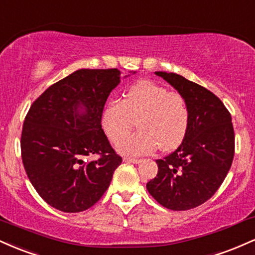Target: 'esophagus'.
Masks as SVG:
<instances>
[{"mask_svg": "<svg viewBox=\"0 0 255 255\" xmlns=\"http://www.w3.org/2000/svg\"><path fill=\"white\" fill-rule=\"evenodd\" d=\"M124 160L127 163H134V164H137V163L141 162V160L137 159V158H130V157H126L124 158Z\"/></svg>", "mask_w": 255, "mask_h": 255, "instance_id": "obj_1", "label": "esophagus"}]
</instances>
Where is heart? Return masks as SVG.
<instances>
[{
  "label": "heart",
  "mask_w": 255,
  "mask_h": 255,
  "mask_svg": "<svg viewBox=\"0 0 255 255\" xmlns=\"http://www.w3.org/2000/svg\"><path fill=\"white\" fill-rule=\"evenodd\" d=\"M135 121L139 131L126 137ZM189 126L191 109L186 98L150 80L131 85L124 101H110L102 114L104 133L110 141L120 139L118 150L131 156L151 153L158 147L162 152L175 150L186 139Z\"/></svg>",
  "instance_id": "b5f03b06"
}]
</instances>
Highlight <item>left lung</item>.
<instances>
[{"mask_svg": "<svg viewBox=\"0 0 255 255\" xmlns=\"http://www.w3.org/2000/svg\"><path fill=\"white\" fill-rule=\"evenodd\" d=\"M186 98L191 126L172 153L157 159L158 174L146 187L162 206L186 211L204 204L223 183L235 153L231 115L217 96L175 73L156 72Z\"/></svg>", "mask_w": 255, "mask_h": 255, "instance_id": "1", "label": "left lung"}]
</instances>
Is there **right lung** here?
Here are the masks:
<instances>
[{
    "label": "right lung",
    "instance_id": "1",
    "mask_svg": "<svg viewBox=\"0 0 255 255\" xmlns=\"http://www.w3.org/2000/svg\"><path fill=\"white\" fill-rule=\"evenodd\" d=\"M120 74L118 68L79 69L48 87L26 115L20 141L25 171L43 200L60 211L93 206L122 163L101 124ZM92 154L97 160L84 159Z\"/></svg>",
    "mask_w": 255,
    "mask_h": 255
}]
</instances>
